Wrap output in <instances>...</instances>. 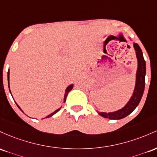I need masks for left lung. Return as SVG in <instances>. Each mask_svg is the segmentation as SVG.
Masks as SVG:
<instances>
[{
    "label": "left lung",
    "instance_id": "obj_1",
    "mask_svg": "<svg viewBox=\"0 0 157 157\" xmlns=\"http://www.w3.org/2000/svg\"><path fill=\"white\" fill-rule=\"evenodd\" d=\"M133 46L137 59V70L136 72V82L133 94L126 103V105L119 110L110 113L97 111L101 117L105 118V119L118 120V119H121L126 117L127 116L131 114L135 110L136 107L138 106L141 98L142 97L144 90H145L146 64L143 57V54H142V51L138 44L133 43Z\"/></svg>",
    "mask_w": 157,
    "mask_h": 157
}]
</instances>
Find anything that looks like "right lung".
Masks as SVG:
<instances>
[{
  "mask_svg": "<svg viewBox=\"0 0 157 157\" xmlns=\"http://www.w3.org/2000/svg\"><path fill=\"white\" fill-rule=\"evenodd\" d=\"M7 78H8V85H9V89H10V93H11V90H10V70H9V71H8V75H7ZM73 84H70L69 86H68L66 88V90H65V93H64V101H63V103H64L65 101H66V98H67V94H68V93L70 92V90H71L72 89H73ZM15 103H16V102H15ZM16 105H17V106L18 107V108L20 109L21 110V111L24 113V111H23V110H21V107L18 106V105H17V104L16 103ZM62 107V106H61ZM61 107H60L59 109H57V110H55V111L54 112H52V113H50V115H48L47 116V117H46L45 118L46 119H47V118H50V117H52V116H53L54 114H56V113H58L59 111L60 110H61ZM45 118H44V119H45Z\"/></svg>",
  "mask_w": 157,
  "mask_h": 157,
  "instance_id": "add662e5",
  "label": "right lung"
}]
</instances>
